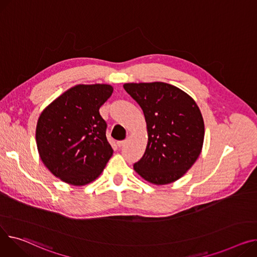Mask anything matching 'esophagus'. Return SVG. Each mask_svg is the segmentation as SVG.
Masks as SVG:
<instances>
[{
	"mask_svg": "<svg viewBox=\"0 0 257 257\" xmlns=\"http://www.w3.org/2000/svg\"><path fill=\"white\" fill-rule=\"evenodd\" d=\"M126 143H127L126 141H119V142H117V143H116V145H117V147H118V148H121V147H123Z\"/></svg>",
	"mask_w": 257,
	"mask_h": 257,
	"instance_id": "obj_1",
	"label": "esophagus"
}]
</instances>
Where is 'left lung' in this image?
<instances>
[{"instance_id": "obj_1", "label": "left lung", "mask_w": 257, "mask_h": 257, "mask_svg": "<svg viewBox=\"0 0 257 257\" xmlns=\"http://www.w3.org/2000/svg\"><path fill=\"white\" fill-rule=\"evenodd\" d=\"M123 87L142 107L147 123L148 145L134 170L154 185L176 182L202 149L204 124L196 102L165 82H130Z\"/></svg>"}]
</instances>
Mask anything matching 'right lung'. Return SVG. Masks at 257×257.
Listing matches in <instances>:
<instances>
[{"instance_id":"obj_1","label":"right lung","mask_w":257,"mask_h":257,"mask_svg":"<svg viewBox=\"0 0 257 257\" xmlns=\"http://www.w3.org/2000/svg\"><path fill=\"white\" fill-rule=\"evenodd\" d=\"M110 84H77L56 98L39 115L36 143L49 172L63 182L95 181L112 156L106 122L99 108L111 96Z\"/></svg>"}]
</instances>
